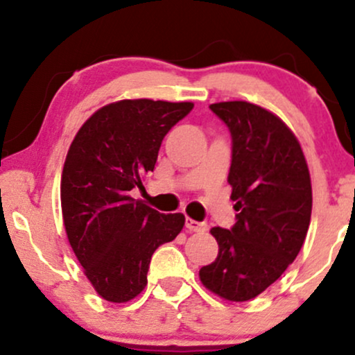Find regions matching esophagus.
Returning <instances> with one entry per match:
<instances>
[{
	"mask_svg": "<svg viewBox=\"0 0 355 355\" xmlns=\"http://www.w3.org/2000/svg\"><path fill=\"white\" fill-rule=\"evenodd\" d=\"M185 227L189 229L190 232H205L209 229V225H207L205 222H197V220L193 218H185Z\"/></svg>",
	"mask_w": 355,
	"mask_h": 355,
	"instance_id": "esophagus-1",
	"label": "esophagus"
}]
</instances>
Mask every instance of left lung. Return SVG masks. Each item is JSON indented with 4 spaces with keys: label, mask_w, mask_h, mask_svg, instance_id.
Masks as SVG:
<instances>
[{
    "label": "left lung",
    "mask_w": 355,
    "mask_h": 355,
    "mask_svg": "<svg viewBox=\"0 0 355 355\" xmlns=\"http://www.w3.org/2000/svg\"><path fill=\"white\" fill-rule=\"evenodd\" d=\"M229 128V183L237 222L214 227L218 255L200 268L209 291L245 302L284 274L307 235L312 187L307 162L294 133L266 108L247 101L210 105Z\"/></svg>",
    "instance_id": "1"
}]
</instances>
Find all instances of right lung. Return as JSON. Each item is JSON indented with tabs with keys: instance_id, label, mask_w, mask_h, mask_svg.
I'll return each mask as SVG.
<instances>
[{
	"instance_id": "1",
	"label": "right lung",
	"mask_w": 355,
	"mask_h": 355,
	"mask_svg": "<svg viewBox=\"0 0 355 355\" xmlns=\"http://www.w3.org/2000/svg\"><path fill=\"white\" fill-rule=\"evenodd\" d=\"M193 108L190 101L121 100L85 121L61 175V211L68 240L98 295L128 302L146 285L150 260L185 225L130 197L144 190L166 133Z\"/></svg>"
}]
</instances>
